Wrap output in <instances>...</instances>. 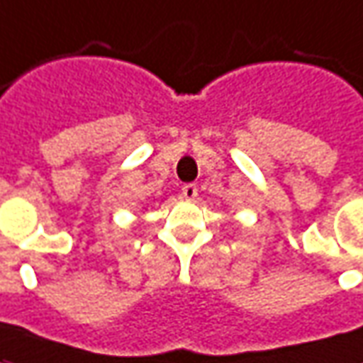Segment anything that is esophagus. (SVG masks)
I'll use <instances>...</instances> for the list:
<instances>
[{"instance_id":"obj_1","label":"esophagus","mask_w":363,"mask_h":363,"mask_svg":"<svg viewBox=\"0 0 363 363\" xmlns=\"http://www.w3.org/2000/svg\"><path fill=\"white\" fill-rule=\"evenodd\" d=\"M182 195H184V199L187 201H193L197 197V185L195 184H187L182 187Z\"/></svg>"}]
</instances>
